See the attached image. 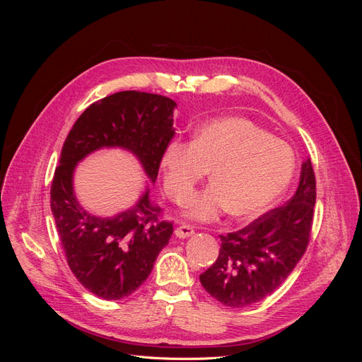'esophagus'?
I'll use <instances>...</instances> for the list:
<instances>
[{
    "mask_svg": "<svg viewBox=\"0 0 362 362\" xmlns=\"http://www.w3.org/2000/svg\"><path fill=\"white\" fill-rule=\"evenodd\" d=\"M193 234H194L193 226L185 225V223H181L177 229H175V235H177L178 238H187V237H190Z\"/></svg>",
    "mask_w": 362,
    "mask_h": 362,
    "instance_id": "esophagus-1",
    "label": "esophagus"
}]
</instances>
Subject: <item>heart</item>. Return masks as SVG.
I'll return each instance as SVG.
<instances>
[{"mask_svg": "<svg viewBox=\"0 0 362 362\" xmlns=\"http://www.w3.org/2000/svg\"><path fill=\"white\" fill-rule=\"evenodd\" d=\"M161 168L164 187L180 205L211 170L214 182L187 204V216L194 221H213L225 210L235 218H252L286 192L296 172V154L286 140L252 120L223 116L201 125L192 141L172 140Z\"/></svg>", "mask_w": 362, "mask_h": 362, "instance_id": "1", "label": "heart"}]
</instances>
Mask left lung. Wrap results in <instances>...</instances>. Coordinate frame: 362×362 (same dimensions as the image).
Listing matches in <instances>:
<instances>
[{
  "instance_id": "1",
  "label": "left lung",
  "mask_w": 362,
  "mask_h": 362,
  "mask_svg": "<svg viewBox=\"0 0 362 362\" xmlns=\"http://www.w3.org/2000/svg\"><path fill=\"white\" fill-rule=\"evenodd\" d=\"M315 204L311 160L302 164L293 198L264 213L237 233L221 235L214 264L199 276L216 300L231 306L257 303L288 278L310 243Z\"/></svg>"
}]
</instances>
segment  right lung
<instances>
[{
  "mask_svg": "<svg viewBox=\"0 0 362 362\" xmlns=\"http://www.w3.org/2000/svg\"><path fill=\"white\" fill-rule=\"evenodd\" d=\"M175 101L156 93L125 90L93 103L64 140L51 184V210L69 269L90 293L124 299L146 281L173 225L161 221L149 189L139 202L113 217L87 213L74 194L76 163L101 148H124L139 158L151 181L175 136Z\"/></svg>",
  "mask_w": 362,
  "mask_h": 362,
  "instance_id": "right-lung-1",
  "label": "right lung"
}]
</instances>
